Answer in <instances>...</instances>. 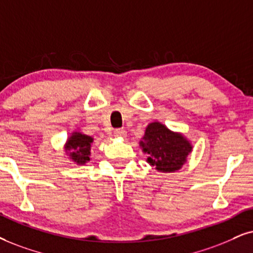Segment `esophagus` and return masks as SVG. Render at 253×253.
Masks as SVG:
<instances>
[{
	"instance_id": "esophagus-1",
	"label": "esophagus",
	"mask_w": 253,
	"mask_h": 253,
	"mask_svg": "<svg viewBox=\"0 0 253 253\" xmlns=\"http://www.w3.org/2000/svg\"><path fill=\"white\" fill-rule=\"evenodd\" d=\"M126 135H127V132L125 129H116V130H114V136L125 137Z\"/></svg>"
}]
</instances>
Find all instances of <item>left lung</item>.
I'll list each match as a JSON object with an SVG mask.
<instances>
[{
    "label": "left lung",
    "instance_id": "1",
    "mask_svg": "<svg viewBox=\"0 0 253 253\" xmlns=\"http://www.w3.org/2000/svg\"><path fill=\"white\" fill-rule=\"evenodd\" d=\"M140 146L148 154L147 161L164 172L180 169L191 152L189 141L181 134L170 132L160 123L148 125Z\"/></svg>",
    "mask_w": 253,
    "mask_h": 253
}]
</instances>
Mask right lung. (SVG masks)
I'll use <instances>...</instances> for the list:
<instances>
[{"label": "right lung", "instance_id": "right-lung-1", "mask_svg": "<svg viewBox=\"0 0 253 253\" xmlns=\"http://www.w3.org/2000/svg\"><path fill=\"white\" fill-rule=\"evenodd\" d=\"M92 142L93 139L91 136L82 133H73L72 136H70L66 149L71 150L70 156L73 161L83 165L86 161H89V149Z\"/></svg>", "mask_w": 253, "mask_h": 253}]
</instances>
